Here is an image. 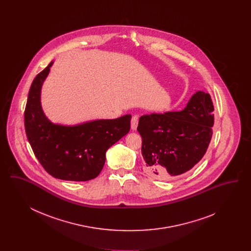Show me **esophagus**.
<instances>
[{
    "instance_id": "34e87169",
    "label": "esophagus",
    "mask_w": 251,
    "mask_h": 251,
    "mask_svg": "<svg viewBox=\"0 0 251 251\" xmlns=\"http://www.w3.org/2000/svg\"><path fill=\"white\" fill-rule=\"evenodd\" d=\"M138 125V116H133L131 118V128L132 131H135Z\"/></svg>"
}]
</instances>
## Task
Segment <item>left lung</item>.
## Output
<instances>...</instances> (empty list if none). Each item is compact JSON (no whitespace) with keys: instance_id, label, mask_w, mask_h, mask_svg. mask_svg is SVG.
Wrapping results in <instances>:
<instances>
[{"instance_id":"left-lung-1","label":"left lung","mask_w":251,"mask_h":251,"mask_svg":"<svg viewBox=\"0 0 251 251\" xmlns=\"http://www.w3.org/2000/svg\"><path fill=\"white\" fill-rule=\"evenodd\" d=\"M214 110L210 94L197 91L181 111L140 117L137 131L146 172L167 180L195 167L211 142Z\"/></svg>"}]
</instances>
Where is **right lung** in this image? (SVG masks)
Segmentation results:
<instances>
[{"mask_svg": "<svg viewBox=\"0 0 251 251\" xmlns=\"http://www.w3.org/2000/svg\"><path fill=\"white\" fill-rule=\"evenodd\" d=\"M52 64L36 75L30 87L24 112L28 141L52 177L73 181L95 179L104 166L108 149L130 131L131 116L76 125L52 123L41 106V88Z\"/></svg>", "mask_w": 251, "mask_h": 251, "instance_id": "right-lung-1", "label": "right lung"}]
</instances>
